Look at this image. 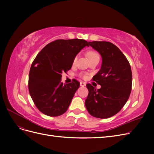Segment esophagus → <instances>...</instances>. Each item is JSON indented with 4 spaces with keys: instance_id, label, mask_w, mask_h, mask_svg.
Listing matches in <instances>:
<instances>
[{
    "instance_id": "esophagus-1",
    "label": "esophagus",
    "mask_w": 154,
    "mask_h": 154,
    "mask_svg": "<svg viewBox=\"0 0 154 154\" xmlns=\"http://www.w3.org/2000/svg\"><path fill=\"white\" fill-rule=\"evenodd\" d=\"M86 85V83L85 82H80V86L81 87H85Z\"/></svg>"
}]
</instances>
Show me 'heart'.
<instances>
[{"mask_svg": "<svg viewBox=\"0 0 154 154\" xmlns=\"http://www.w3.org/2000/svg\"><path fill=\"white\" fill-rule=\"evenodd\" d=\"M87 56H88V58H89V60H91V59L94 58L95 57H99V54H97L96 52H95V51H89V52L87 53ZM78 58V55L75 56V57H74V59H73V64H75L77 62Z\"/></svg>", "mask_w": 154, "mask_h": 154, "instance_id": "1", "label": "heart"}]
</instances>
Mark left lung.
I'll use <instances>...</instances> for the list:
<instances>
[{"mask_svg": "<svg viewBox=\"0 0 154 154\" xmlns=\"http://www.w3.org/2000/svg\"><path fill=\"white\" fill-rule=\"evenodd\" d=\"M101 54V69L93 80L101 85L96 89L87 84L88 94L85 104L88 113L95 118L105 119L121 110L127 103L132 90V74L130 65L123 53L109 42H88Z\"/></svg>", "mask_w": 154, "mask_h": 154, "instance_id": "8db88e82", "label": "left lung"}]
</instances>
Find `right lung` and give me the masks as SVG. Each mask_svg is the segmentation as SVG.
Wrapping results in <instances>:
<instances>
[{"mask_svg":"<svg viewBox=\"0 0 154 154\" xmlns=\"http://www.w3.org/2000/svg\"><path fill=\"white\" fill-rule=\"evenodd\" d=\"M88 43L82 39L57 40L46 45L32 62L28 87L34 103L41 112L54 117L64 114L80 83L61 82L62 73L72 67L75 56Z\"/></svg>","mask_w":154,"mask_h":154,"instance_id":"obj_1","label":"right lung"}]
</instances>
